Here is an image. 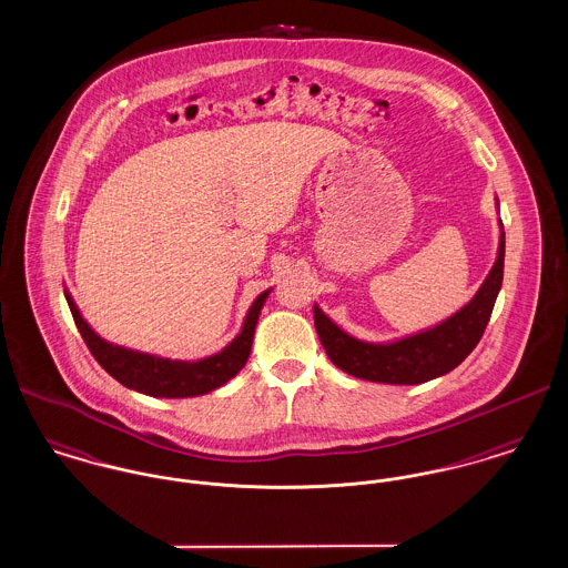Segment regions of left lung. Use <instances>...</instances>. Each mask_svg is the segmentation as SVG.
Wrapping results in <instances>:
<instances>
[{
    "mask_svg": "<svg viewBox=\"0 0 568 568\" xmlns=\"http://www.w3.org/2000/svg\"><path fill=\"white\" fill-rule=\"evenodd\" d=\"M503 268L505 232H500L498 257L479 292L443 324L378 345L353 338L315 304L313 317L320 341L332 364L352 377L394 385H417L443 377L459 366L481 341L503 285Z\"/></svg>",
    "mask_w": 568,
    "mask_h": 568,
    "instance_id": "obj_1",
    "label": "left lung"
}]
</instances>
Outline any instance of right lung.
<instances>
[{"instance_id":"obj_1","label":"right lung","mask_w":568,"mask_h":568,"mask_svg":"<svg viewBox=\"0 0 568 568\" xmlns=\"http://www.w3.org/2000/svg\"><path fill=\"white\" fill-rule=\"evenodd\" d=\"M268 294L271 290L255 297V302L246 313L241 334L223 352L197 362L168 359V357H158V355L112 345L102 336H98L91 329V325L82 320L81 311L68 294V290H65V300L72 311L74 324L81 332L82 341L87 343L91 355L98 359V364L109 373L110 377L116 378L121 385L130 389L153 398H191V396H202L213 392L243 371L253 345L255 325Z\"/></svg>"}]
</instances>
